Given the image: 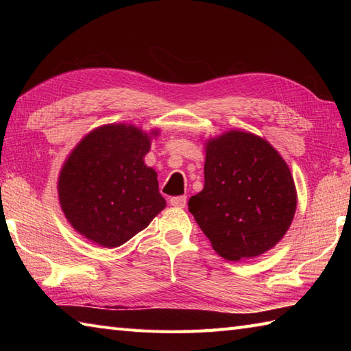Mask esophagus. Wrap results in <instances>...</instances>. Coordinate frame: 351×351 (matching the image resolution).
Wrapping results in <instances>:
<instances>
[{"instance_id":"esophagus-1","label":"esophagus","mask_w":351,"mask_h":351,"mask_svg":"<svg viewBox=\"0 0 351 351\" xmlns=\"http://www.w3.org/2000/svg\"><path fill=\"white\" fill-rule=\"evenodd\" d=\"M185 204H187V196H176V197H170V205L175 208H184Z\"/></svg>"}]
</instances>
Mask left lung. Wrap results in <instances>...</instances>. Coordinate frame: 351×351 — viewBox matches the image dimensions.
<instances>
[{"label":"left lung","mask_w":351,"mask_h":351,"mask_svg":"<svg viewBox=\"0 0 351 351\" xmlns=\"http://www.w3.org/2000/svg\"><path fill=\"white\" fill-rule=\"evenodd\" d=\"M204 190L189 211L213 249L241 261L273 249L293 223L297 191L282 155L263 137L230 130L205 140Z\"/></svg>","instance_id":"obj_1"}]
</instances>
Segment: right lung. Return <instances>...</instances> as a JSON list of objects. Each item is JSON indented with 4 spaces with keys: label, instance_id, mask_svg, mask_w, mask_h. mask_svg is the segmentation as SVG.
Wrapping results in <instances>:
<instances>
[{
    "label": "right lung",
    "instance_id": "obj_1",
    "mask_svg": "<svg viewBox=\"0 0 351 351\" xmlns=\"http://www.w3.org/2000/svg\"><path fill=\"white\" fill-rule=\"evenodd\" d=\"M160 130L107 123L78 141L57 181L58 202L71 226L87 240L113 249L147 228L166 208L156 171L145 164Z\"/></svg>",
    "mask_w": 351,
    "mask_h": 351
}]
</instances>
